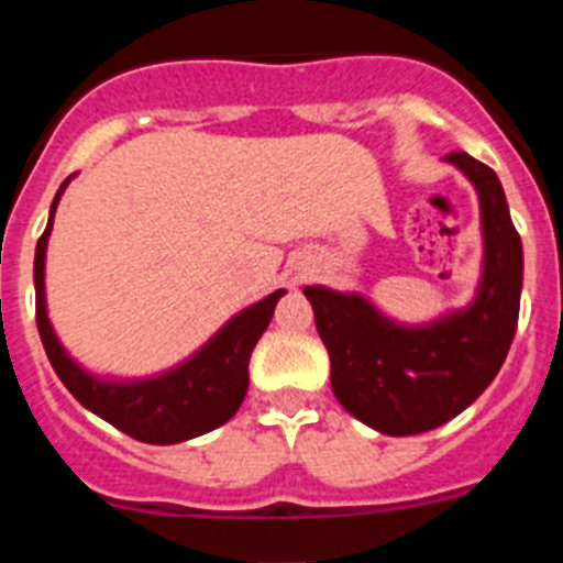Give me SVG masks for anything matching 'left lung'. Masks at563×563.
<instances>
[{
    "label": "left lung",
    "instance_id": "left-lung-1",
    "mask_svg": "<svg viewBox=\"0 0 563 563\" xmlns=\"http://www.w3.org/2000/svg\"><path fill=\"white\" fill-rule=\"evenodd\" d=\"M479 194L485 258L476 298L431 324L406 327L357 292L305 287L330 352V383L343 409L391 437L431 431L467 409L505 363L519 324L521 239L494 168L445 154Z\"/></svg>",
    "mask_w": 563,
    "mask_h": 563
}]
</instances>
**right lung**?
Returning a JSON list of instances; mask_svg holds the SVG:
<instances>
[{
  "instance_id": "1",
  "label": "right lung",
  "mask_w": 563,
  "mask_h": 563,
  "mask_svg": "<svg viewBox=\"0 0 563 563\" xmlns=\"http://www.w3.org/2000/svg\"><path fill=\"white\" fill-rule=\"evenodd\" d=\"M67 183L69 180H64L56 200L49 206L47 228L38 239L36 262H33L38 335L56 375L84 409L148 445H172V442L191 440V437L220 429L245 400L247 361L262 332L271 324L276 301L285 296V290L271 292L233 316L200 352H194L177 369L163 372L148 380H103V377L89 375L67 355L56 338V330L47 318V301H44V253H47L56 206Z\"/></svg>"
}]
</instances>
